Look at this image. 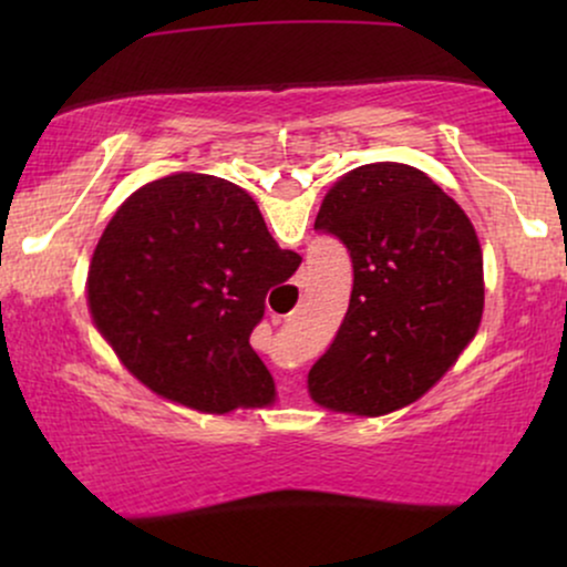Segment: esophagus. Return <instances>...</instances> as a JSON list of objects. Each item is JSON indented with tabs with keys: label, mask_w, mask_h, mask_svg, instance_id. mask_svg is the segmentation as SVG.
Returning <instances> with one entry per match:
<instances>
[{
	"label": "esophagus",
	"mask_w": 567,
	"mask_h": 567,
	"mask_svg": "<svg viewBox=\"0 0 567 567\" xmlns=\"http://www.w3.org/2000/svg\"><path fill=\"white\" fill-rule=\"evenodd\" d=\"M303 279H306V275H303V271H301V275H298L296 277V285H303ZM290 383V386H296V379H292V381H288Z\"/></svg>",
	"instance_id": "obj_1"
}]
</instances>
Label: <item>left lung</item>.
Here are the masks:
<instances>
[{"instance_id": "left-lung-1", "label": "left lung", "mask_w": 567, "mask_h": 567, "mask_svg": "<svg viewBox=\"0 0 567 567\" xmlns=\"http://www.w3.org/2000/svg\"><path fill=\"white\" fill-rule=\"evenodd\" d=\"M315 229L347 245L354 285L333 343L309 370L311 396L354 415L419 400L483 317V256L466 213L415 167L379 162L330 188Z\"/></svg>"}]
</instances>
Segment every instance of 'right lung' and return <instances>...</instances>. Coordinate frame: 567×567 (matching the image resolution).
<instances>
[{"instance_id": "right-lung-1", "label": "right lung", "mask_w": 567, "mask_h": 567, "mask_svg": "<svg viewBox=\"0 0 567 567\" xmlns=\"http://www.w3.org/2000/svg\"><path fill=\"white\" fill-rule=\"evenodd\" d=\"M296 266L250 194L175 173L109 220L90 261V311L130 373L167 400L202 413L269 405L275 381L250 333Z\"/></svg>"}]
</instances>
